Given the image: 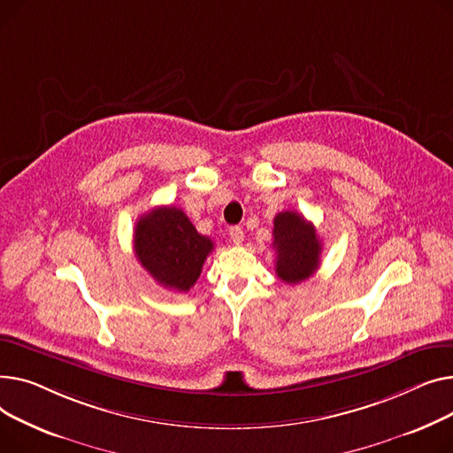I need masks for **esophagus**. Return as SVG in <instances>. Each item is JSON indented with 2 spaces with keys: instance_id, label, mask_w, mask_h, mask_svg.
I'll return each instance as SVG.
<instances>
[{
  "instance_id": "1",
  "label": "esophagus",
  "mask_w": 453,
  "mask_h": 453,
  "mask_svg": "<svg viewBox=\"0 0 453 453\" xmlns=\"http://www.w3.org/2000/svg\"><path fill=\"white\" fill-rule=\"evenodd\" d=\"M243 237H245V234H243L242 226H232L230 228V239H232L234 245H242L243 243Z\"/></svg>"
}]
</instances>
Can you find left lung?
Instances as JSON below:
<instances>
[{"label":"left lung","instance_id":"1","mask_svg":"<svg viewBox=\"0 0 453 453\" xmlns=\"http://www.w3.org/2000/svg\"><path fill=\"white\" fill-rule=\"evenodd\" d=\"M273 249L276 250V274L281 281L296 285L309 280L320 265L322 242L312 223L295 210L274 218Z\"/></svg>","mask_w":453,"mask_h":453}]
</instances>
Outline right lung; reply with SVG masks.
Returning a JSON list of instances; mask_svg holds the SVG:
<instances>
[{
    "mask_svg": "<svg viewBox=\"0 0 453 453\" xmlns=\"http://www.w3.org/2000/svg\"><path fill=\"white\" fill-rule=\"evenodd\" d=\"M133 247L148 274L177 292L194 287L214 250L211 239L199 234L177 206H157L144 214L133 234Z\"/></svg>",
    "mask_w": 453,
    "mask_h": 453,
    "instance_id": "1",
    "label": "right lung"
}]
</instances>
